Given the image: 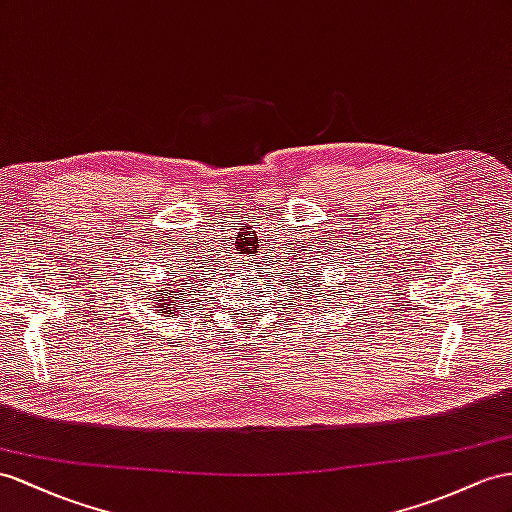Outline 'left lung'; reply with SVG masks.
<instances>
[{
  "label": "left lung",
  "instance_id": "8db88e82",
  "mask_svg": "<svg viewBox=\"0 0 512 512\" xmlns=\"http://www.w3.org/2000/svg\"><path fill=\"white\" fill-rule=\"evenodd\" d=\"M316 290H320V285H316ZM335 294V290H331ZM309 294H311V285H309Z\"/></svg>",
  "mask_w": 512,
  "mask_h": 512
}]
</instances>
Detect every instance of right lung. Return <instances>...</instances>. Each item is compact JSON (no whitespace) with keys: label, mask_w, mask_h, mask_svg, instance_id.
I'll list each match as a JSON object with an SVG mask.
<instances>
[{"label":"right lung","mask_w":512,"mask_h":512,"mask_svg":"<svg viewBox=\"0 0 512 512\" xmlns=\"http://www.w3.org/2000/svg\"><path fill=\"white\" fill-rule=\"evenodd\" d=\"M192 296L194 294L190 292V285L186 283H179L175 290H166V287L157 285V294H151V298H157L155 300L157 316H166V318L181 316V309L190 303Z\"/></svg>","instance_id":"right-lung-1"}]
</instances>
